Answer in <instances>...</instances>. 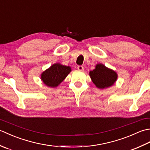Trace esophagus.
I'll list each match as a JSON object with an SVG mask.
<instances>
[{
	"instance_id": "34e87169",
	"label": "esophagus",
	"mask_w": 150,
	"mask_h": 150,
	"mask_svg": "<svg viewBox=\"0 0 150 150\" xmlns=\"http://www.w3.org/2000/svg\"><path fill=\"white\" fill-rule=\"evenodd\" d=\"M77 69L79 70V71H84V67L82 66H77Z\"/></svg>"
}]
</instances>
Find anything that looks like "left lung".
I'll list each match as a JSON object with an SVG mask.
<instances>
[{
	"instance_id": "obj_1",
	"label": "left lung",
	"mask_w": 150,
	"mask_h": 150,
	"mask_svg": "<svg viewBox=\"0 0 150 150\" xmlns=\"http://www.w3.org/2000/svg\"><path fill=\"white\" fill-rule=\"evenodd\" d=\"M92 82L99 89H104L113 86L118 75L113 69L108 68L103 64H98L93 71H90Z\"/></svg>"
}]
</instances>
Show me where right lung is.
<instances>
[{
  "instance_id": "add662e5",
  "label": "right lung",
  "mask_w": 150,
  "mask_h": 150,
  "mask_svg": "<svg viewBox=\"0 0 150 150\" xmlns=\"http://www.w3.org/2000/svg\"><path fill=\"white\" fill-rule=\"evenodd\" d=\"M71 69L60 63L54 64L41 74V80L47 86L56 88L64 80Z\"/></svg>"
}]
</instances>
